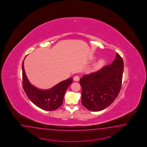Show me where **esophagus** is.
<instances>
[{"mask_svg":"<svg viewBox=\"0 0 147 147\" xmlns=\"http://www.w3.org/2000/svg\"><path fill=\"white\" fill-rule=\"evenodd\" d=\"M74 80L75 81H79V80H80V77L78 76H76L74 77Z\"/></svg>","mask_w":147,"mask_h":147,"instance_id":"34e87169","label":"esophagus"}]
</instances>
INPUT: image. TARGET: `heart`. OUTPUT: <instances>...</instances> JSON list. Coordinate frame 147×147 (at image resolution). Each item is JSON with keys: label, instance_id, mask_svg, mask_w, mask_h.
<instances>
[{"label": "heart", "instance_id": "b5f03b06", "mask_svg": "<svg viewBox=\"0 0 147 147\" xmlns=\"http://www.w3.org/2000/svg\"><path fill=\"white\" fill-rule=\"evenodd\" d=\"M103 63V60H100V61H98L96 63H95V66H94L95 68H99L100 67H101Z\"/></svg>", "mask_w": 147, "mask_h": 147}]
</instances>
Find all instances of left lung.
I'll use <instances>...</instances> for the list:
<instances>
[{"instance_id":"obj_1","label":"left lung","mask_w":147,"mask_h":147,"mask_svg":"<svg viewBox=\"0 0 147 147\" xmlns=\"http://www.w3.org/2000/svg\"><path fill=\"white\" fill-rule=\"evenodd\" d=\"M124 62L116 56L112 64L98 71L84 75L80 79L82 87V104L86 109L98 112L109 106L121 90Z\"/></svg>"}]
</instances>
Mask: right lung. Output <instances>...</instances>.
Instances as JSON below:
<instances>
[{"label": "right lung", "mask_w": 147, "mask_h": 147, "mask_svg": "<svg viewBox=\"0 0 147 147\" xmlns=\"http://www.w3.org/2000/svg\"><path fill=\"white\" fill-rule=\"evenodd\" d=\"M22 85L24 91L32 103L40 109L54 111L63 103V97L67 88L72 83V78L63 81L49 89L40 90L30 84L24 69L22 63Z\"/></svg>", "instance_id": "add662e5"}]
</instances>
